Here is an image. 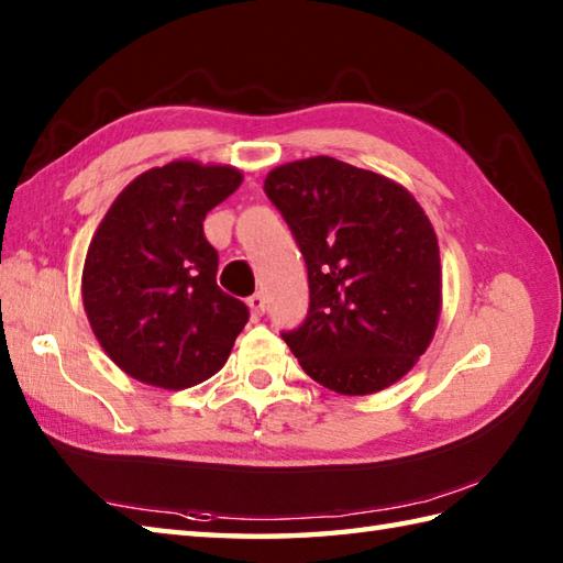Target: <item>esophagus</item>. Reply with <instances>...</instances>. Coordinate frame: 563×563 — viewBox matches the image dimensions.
<instances>
[{"mask_svg":"<svg viewBox=\"0 0 563 563\" xmlns=\"http://www.w3.org/2000/svg\"><path fill=\"white\" fill-rule=\"evenodd\" d=\"M246 305H249V309H251V314L254 317H261L263 312H266V300H263V295H251L249 300H246Z\"/></svg>","mask_w":563,"mask_h":563,"instance_id":"1","label":"esophagus"}]
</instances>
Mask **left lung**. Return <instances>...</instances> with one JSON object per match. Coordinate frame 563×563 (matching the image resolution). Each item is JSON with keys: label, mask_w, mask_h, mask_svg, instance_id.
I'll use <instances>...</instances> for the list:
<instances>
[{"label": "left lung", "mask_w": 563, "mask_h": 563, "mask_svg": "<svg viewBox=\"0 0 563 563\" xmlns=\"http://www.w3.org/2000/svg\"><path fill=\"white\" fill-rule=\"evenodd\" d=\"M263 190L307 263L309 312L285 343L327 389H387L438 327L442 273L428 214L397 181L333 157L275 166Z\"/></svg>", "instance_id": "8db88e82"}]
</instances>
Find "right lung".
Here are the masks:
<instances>
[{"label": "right lung", "mask_w": 563, "mask_h": 563, "mask_svg": "<svg viewBox=\"0 0 563 563\" xmlns=\"http://www.w3.org/2000/svg\"><path fill=\"white\" fill-rule=\"evenodd\" d=\"M239 184L234 166L176 159L140 174L106 212L84 261L81 300L125 375L186 389L230 357L249 309L218 288L202 220Z\"/></svg>", "instance_id": "1"}]
</instances>
